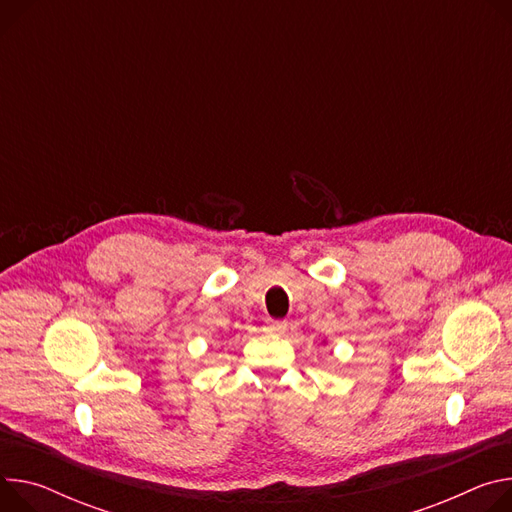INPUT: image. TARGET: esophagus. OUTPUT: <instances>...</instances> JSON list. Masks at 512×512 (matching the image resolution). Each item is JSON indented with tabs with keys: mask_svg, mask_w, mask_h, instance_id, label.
<instances>
[{
	"mask_svg": "<svg viewBox=\"0 0 512 512\" xmlns=\"http://www.w3.org/2000/svg\"><path fill=\"white\" fill-rule=\"evenodd\" d=\"M288 329V322L286 320H269L267 322V331L269 333H284Z\"/></svg>",
	"mask_w": 512,
	"mask_h": 512,
	"instance_id": "34e87169",
	"label": "esophagus"
}]
</instances>
